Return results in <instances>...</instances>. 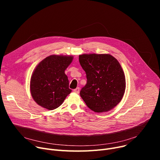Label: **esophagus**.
Returning a JSON list of instances; mask_svg holds the SVG:
<instances>
[{
	"label": "esophagus",
	"instance_id": "obj_1",
	"mask_svg": "<svg viewBox=\"0 0 160 160\" xmlns=\"http://www.w3.org/2000/svg\"><path fill=\"white\" fill-rule=\"evenodd\" d=\"M73 91L74 92V93H79V92H80V88H76V89H74L73 90Z\"/></svg>",
	"mask_w": 160,
	"mask_h": 160
}]
</instances>
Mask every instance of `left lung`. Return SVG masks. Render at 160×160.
Here are the masks:
<instances>
[{"instance_id": "8db88e82", "label": "left lung", "mask_w": 160, "mask_h": 160, "mask_svg": "<svg viewBox=\"0 0 160 160\" xmlns=\"http://www.w3.org/2000/svg\"><path fill=\"white\" fill-rule=\"evenodd\" d=\"M79 62L87 78L86 86L80 92L83 101L97 113L111 110L121 102L126 88L120 63L107 54L80 55Z\"/></svg>"}]
</instances>
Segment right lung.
I'll list each match as a JSON object with an SVG mask.
<instances>
[{
  "label": "right lung",
  "mask_w": 160,
  "mask_h": 160,
  "mask_svg": "<svg viewBox=\"0 0 160 160\" xmlns=\"http://www.w3.org/2000/svg\"><path fill=\"white\" fill-rule=\"evenodd\" d=\"M72 59L71 56L51 55L37 65L31 77L30 92L38 105L49 110H54L71 93L65 71Z\"/></svg>",
  "instance_id": "1"
}]
</instances>
